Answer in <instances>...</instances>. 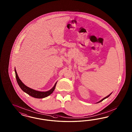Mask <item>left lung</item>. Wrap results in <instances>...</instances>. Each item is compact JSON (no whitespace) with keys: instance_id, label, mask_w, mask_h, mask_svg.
I'll list each match as a JSON object with an SVG mask.
<instances>
[{"instance_id":"1","label":"left lung","mask_w":132,"mask_h":132,"mask_svg":"<svg viewBox=\"0 0 132 132\" xmlns=\"http://www.w3.org/2000/svg\"><path fill=\"white\" fill-rule=\"evenodd\" d=\"M111 94H112V93H110V94H109V95H108V96H106V97H104V98H103V99H102V100H101V101H99V102H97V103H100V102H102V101H103V100H104V99H106V98H108V97H109V96H110V95H111Z\"/></svg>"}]
</instances>
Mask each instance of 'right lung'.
Masks as SVG:
<instances>
[{
  "label": "right lung",
  "mask_w": 132,
  "mask_h": 132,
  "mask_svg": "<svg viewBox=\"0 0 132 132\" xmlns=\"http://www.w3.org/2000/svg\"><path fill=\"white\" fill-rule=\"evenodd\" d=\"M14 71L15 72V76H16V80L17 82V83L18 84V85L19 86L20 88L22 89V90L23 91H24V92H26V93L28 94L29 95L32 96L34 98H44L45 97H46L47 96L50 95L51 94H52V92H54L55 87H56V82L54 86L49 90L45 92H39V91H37L36 90L33 89L31 88H29L28 87L26 86L21 81V80H20L19 78V77L18 76V75L17 73L15 68L14 69Z\"/></svg>",
  "instance_id": "1"
}]
</instances>
